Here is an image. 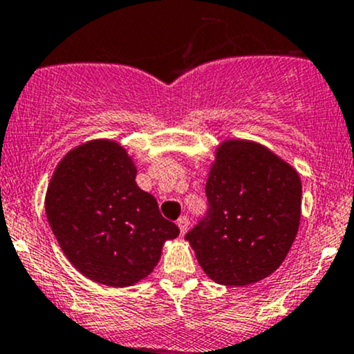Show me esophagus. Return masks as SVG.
<instances>
[{"label":"esophagus","instance_id":"1","mask_svg":"<svg viewBox=\"0 0 354 354\" xmlns=\"http://www.w3.org/2000/svg\"><path fill=\"white\" fill-rule=\"evenodd\" d=\"M178 227H180V232L181 236H185V234L188 232V227H189V221L187 215H183V217L178 218Z\"/></svg>","mask_w":354,"mask_h":354}]
</instances>
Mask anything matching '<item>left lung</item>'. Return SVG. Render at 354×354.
<instances>
[{"mask_svg": "<svg viewBox=\"0 0 354 354\" xmlns=\"http://www.w3.org/2000/svg\"><path fill=\"white\" fill-rule=\"evenodd\" d=\"M205 193L207 217L185 239L207 277L244 286L277 271L300 225L295 167L261 144L227 139L215 149Z\"/></svg>", "mask_w": 354, "mask_h": 354, "instance_id": "left-lung-1", "label": "left lung"}]
</instances>
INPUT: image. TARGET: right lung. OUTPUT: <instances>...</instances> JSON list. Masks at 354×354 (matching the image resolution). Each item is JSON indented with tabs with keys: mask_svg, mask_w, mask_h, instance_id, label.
Returning a JSON list of instances; mask_svg holds the SVG:
<instances>
[{
	"mask_svg": "<svg viewBox=\"0 0 354 354\" xmlns=\"http://www.w3.org/2000/svg\"><path fill=\"white\" fill-rule=\"evenodd\" d=\"M136 176L129 152L110 139L71 149L52 173L47 221L71 265L96 283L136 285L180 234Z\"/></svg>",
	"mask_w": 354,
	"mask_h": 354,
	"instance_id": "1",
	"label": "right lung"
}]
</instances>
